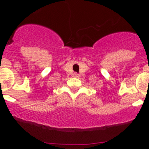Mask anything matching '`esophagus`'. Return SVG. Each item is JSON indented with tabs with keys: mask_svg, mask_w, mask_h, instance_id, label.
Returning a JSON list of instances; mask_svg holds the SVG:
<instances>
[{
	"mask_svg": "<svg viewBox=\"0 0 149 149\" xmlns=\"http://www.w3.org/2000/svg\"><path fill=\"white\" fill-rule=\"evenodd\" d=\"M73 76H74L75 78H78V77H79V74L77 73H73Z\"/></svg>",
	"mask_w": 149,
	"mask_h": 149,
	"instance_id": "34e87169",
	"label": "esophagus"
}]
</instances>
